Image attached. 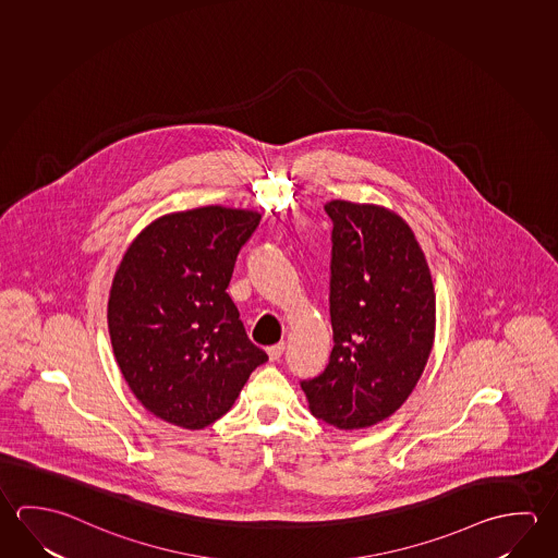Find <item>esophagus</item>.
Here are the masks:
<instances>
[{
    "label": "esophagus",
    "mask_w": 558,
    "mask_h": 558,
    "mask_svg": "<svg viewBox=\"0 0 558 558\" xmlns=\"http://www.w3.org/2000/svg\"><path fill=\"white\" fill-rule=\"evenodd\" d=\"M283 349H286V344L283 342H278V344H272V347H268L266 352H268V356H270V361H280V356L283 354Z\"/></svg>",
    "instance_id": "esophagus-1"
}]
</instances>
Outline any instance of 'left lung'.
<instances>
[{
  "label": "left lung",
  "mask_w": 558,
  "mask_h": 558,
  "mask_svg": "<svg viewBox=\"0 0 558 558\" xmlns=\"http://www.w3.org/2000/svg\"><path fill=\"white\" fill-rule=\"evenodd\" d=\"M331 359L303 380L315 417L366 429L400 410L435 341L429 265L403 217L376 204L331 199Z\"/></svg>",
  "instance_id": "left-lung-1"
}]
</instances>
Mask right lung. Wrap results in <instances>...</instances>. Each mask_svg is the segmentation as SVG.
Segmentation results:
<instances>
[{"label":"right lung","instance_id":"add662e5","mask_svg":"<svg viewBox=\"0 0 558 558\" xmlns=\"http://www.w3.org/2000/svg\"><path fill=\"white\" fill-rule=\"evenodd\" d=\"M260 214L206 206L150 221L119 263L108 302L119 371L143 408L204 429L233 408L268 361L226 292Z\"/></svg>","mask_w":558,"mask_h":558}]
</instances>
